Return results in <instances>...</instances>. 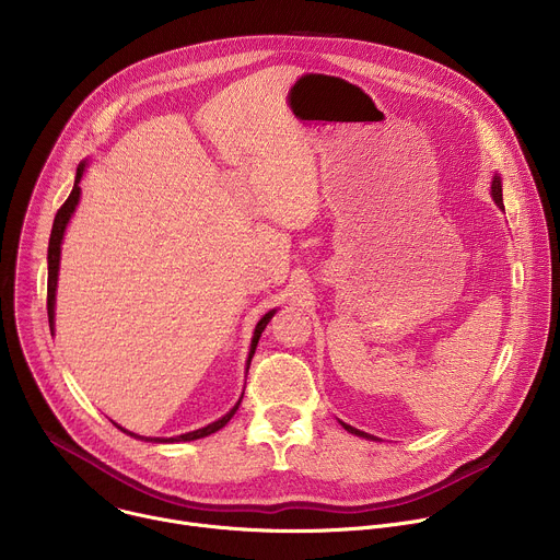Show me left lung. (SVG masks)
Returning a JSON list of instances; mask_svg holds the SVG:
<instances>
[{
  "mask_svg": "<svg viewBox=\"0 0 560 560\" xmlns=\"http://www.w3.org/2000/svg\"><path fill=\"white\" fill-rule=\"evenodd\" d=\"M492 197H494V201H497V206L499 208H503V188H501V177H494V182H492ZM350 434H357V436H363V439H374L372 434H365V432H361V430H357V428H352V425H348V423H341Z\"/></svg>",
  "mask_w": 560,
  "mask_h": 560,
  "instance_id": "left-lung-1",
  "label": "left lung"
}]
</instances>
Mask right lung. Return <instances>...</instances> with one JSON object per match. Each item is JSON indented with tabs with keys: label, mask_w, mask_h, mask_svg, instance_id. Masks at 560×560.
I'll use <instances>...</instances> for the list:
<instances>
[{
	"label": "right lung",
	"mask_w": 560,
	"mask_h": 560,
	"mask_svg": "<svg viewBox=\"0 0 560 560\" xmlns=\"http://www.w3.org/2000/svg\"><path fill=\"white\" fill-rule=\"evenodd\" d=\"M84 171H86V162H82L77 166V177H74V186H72V190H70V195H68V199L63 201V206L57 210V214H55V221H52V230H50V242H48V296H46V307H48V324H50V330H52V326H55V290H57V272H59V255H61V238H63V230H66V225H68V221H70V214L74 212V208H77V201H79V192H82V188H79V182H82V177H84ZM275 312L277 310H270L268 314H264V318L261 322L257 324V328H255V337H253V343H250V354H248V368H250V361H253V357H255V350H257V343H259V337H261V332L266 330V326H268V322L270 318L275 316ZM246 368V370H248ZM238 404L242 401H236V406L225 415V417H221L219 421H214V423H210V425H206V428H201V430H195V432H188V434H182V436H173V439H166V443H177V441H195V439H203V436H208V434H214L217 430H221L232 417H234V412L238 410ZM117 425V423H115ZM121 432H126V434H130V436H135V439H145V436H137V434H132V432H128V430H124L121 425H117ZM145 441H159V439H145Z\"/></svg>",
	"instance_id": "1"
}]
</instances>
